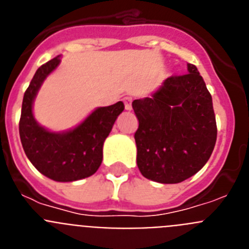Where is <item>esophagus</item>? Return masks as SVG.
Returning <instances> with one entry per match:
<instances>
[{
	"mask_svg": "<svg viewBox=\"0 0 249 249\" xmlns=\"http://www.w3.org/2000/svg\"><path fill=\"white\" fill-rule=\"evenodd\" d=\"M123 103H124V108H126L127 111H131L132 109V97H129V96L124 97L123 98Z\"/></svg>",
	"mask_w": 249,
	"mask_h": 249,
	"instance_id": "esophagus-1",
	"label": "esophagus"
}]
</instances>
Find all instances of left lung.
Wrapping results in <instances>:
<instances>
[{
	"instance_id": "1",
	"label": "left lung",
	"mask_w": 249,
	"mask_h": 249,
	"mask_svg": "<svg viewBox=\"0 0 249 249\" xmlns=\"http://www.w3.org/2000/svg\"><path fill=\"white\" fill-rule=\"evenodd\" d=\"M171 76L151 97L135 100L137 166L160 183H179L207 163L217 140L212 96L195 65Z\"/></svg>"
}]
</instances>
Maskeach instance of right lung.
<instances>
[{"mask_svg":"<svg viewBox=\"0 0 249 249\" xmlns=\"http://www.w3.org/2000/svg\"><path fill=\"white\" fill-rule=\"evenodd\" d=\"M59 56L42 65L35 73L22 101L19 138L26 156L39 172L57 182H73L96 173L102 163L103 142L117 117L123 102L94 109L82 123L66 132H51L39 126L32 105L46 77L59 65Z\"/></svg>","mask_w":249,"mask_h":249,"instance_id":"1","label":"right lung"}]
</instances>
